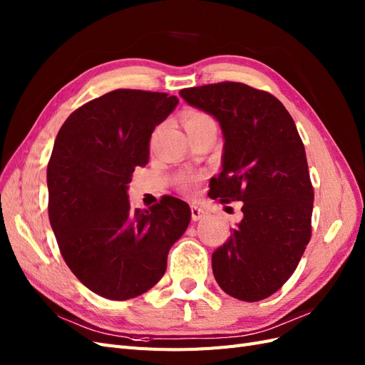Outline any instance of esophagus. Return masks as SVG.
<instances>
[{
    "mask_svg": "<svg viewBox=\"0 0 365 365\" xmlns=\"http://www.w3.org/2000/svg\"><path fill=\"white\" fill-rule=\"evenodd\" d=\"M190 210H192V219H193V220H200V219H202V217L205 216V210L201 208V207L192 205Z\"/></svg>",
    "mask_w": 365,
    "mask_h": 365,
    "instance_id": "34e87169",
    "label": "esophagus"
}]
</instances>
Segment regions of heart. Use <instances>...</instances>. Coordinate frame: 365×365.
I'll return each instance as SVG.
<instances>
[{
    "label": "heart",
    "mask_w": 365,
    "mask_h": 365,
    "mask_svg": "<svg viewBox=\"0 0 365 365\" xmlns=\"http://www.w3.org/2000/svg\"><path fill=\"white\" fill-rule=\"evenodd\" d=\"M207 125H215L213 118L210 117L207 113L200 111V109H189V111H185L184 126H185L187 130L202 128V126H207ZM200 181H201L200 175L182 173V175L178 176V178H176V185H178V189L182 190L184 193H193L197 182H200Z\"/></svg>",
    "instance_id": "heart-1"
}]
</instances>
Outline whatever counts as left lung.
<instances>
[{
  "label": "left lung",
  "instance_id": "8db88e82",
  "mask_svg": "<svg viewBox=\"0 0 365 365\" xmlns=\"http://www.w3.org/2000/svg\"><path fill=\"white\" fill-rule=\"evenodd\" d=\"M180 94L224 132L222 172L210 181L208 196L244 202V219L213 252L215 279L237 300H263L288 282L312 236L314 187L300 134L277 97L245 83Z\"/></svg>",
  "mask_w": 365,
  "mask_h": 365
}]
</instances>
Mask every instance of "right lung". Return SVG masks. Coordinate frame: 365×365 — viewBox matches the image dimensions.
<instances>
[{
  "label": "right lung",
  "mask_w": 365,
  "mask_h": 365,
  "mask_svg": "<svg viewBox=\"0 0 365 365\" xmlns=\"http://www.w3.org/2000/svg\"><path fill=\"white\" fill-rule=\"evenodd\" d=\"M178 98L115 90L77 108L54 141L47 168L48 217L65 263L88 289L129 300L157 284L168 254L189 227L187 202L163 196L132 208L126 189L149 160L153 129Z\"/></svg>",
  "instance_id": "1"
}]
</instances>
